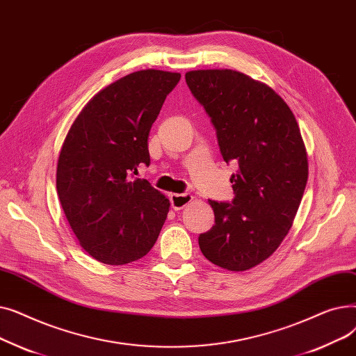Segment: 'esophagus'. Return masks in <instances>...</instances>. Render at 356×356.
Returning a JSON list of instances; mask_svg holds the SVG:
<instances>
[{
    "label": "esophagus",
    "instance_id": "1",
    "mask_svg": "<svg viewBox=\"0 0 356 356\" xmlns=\"http://www.w3.org/2000/svg\"><path fill=\"white\" fill-rule=\"evenodd\" d=\"M193 196L191 193H175L170 195V203H172V208L175 211H180L183 209L186 204H189L192 202Z\"/></svg>",
    "mask_w": 356,
    "mask_h": 356
}]
</instances>
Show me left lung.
Here are the masks:
<instances>
[{
  "mask_svg": "<svg viewBox=\"0 0 356 356\" xmlns=\"http://www.w3.org/2000/svg\"><path fill=\"white\" fill-rule=\"evenodd\" d=\"M186 83L211 118L223 160L238 165L235 197L209 200L215 225L199 247L211 263L245 271L282 244L302 202L309 167L300 128L271 88L244 73L192 70Z\"/></svg>",
  "mask_w": 356,
  "mask_h": 356,
  "instance_id": "1",
  "label": "left lung"
}]
</instances>
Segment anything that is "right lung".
<instances>
[{"label":"right lung","instance_id":"right-lung-1","mask_svg":"<svg viewBox=\"0 0 356 356\" xmlns=\"http://www.w3.org/2000/svg\"><path fill=\"white\" fill-rule=\"evenodd\" d=\"M180 73L140 70L93 97L72 124L58 161L56 188L82 248L109 266L153 248L170 203L148 180V134Z\"/></svg>","mask_w":356,"mask_h":356}]
</instances>
